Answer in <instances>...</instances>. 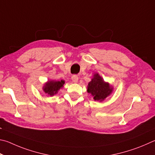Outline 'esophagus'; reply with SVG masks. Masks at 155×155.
<instances>
[{"mask_svg":"<svg viewBox=\"0 0 155 155\" xmlns=\"http://www.w3.org/2000/svg\"><path fill=\"white\" fill-rule=\"evenodd\" d=\"M71 79H72V81L73 82L77 83L78 82V76L76 75H72Z\"/></svg>","mask_w":155,"mask_h":155,"instance_id":"1","label":"esophagus"}]
</instances>
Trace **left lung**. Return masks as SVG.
Returning a JSON list of instances; mask_svg holds the SVG:
<instances>
[{
    "label": "left lung",
    "mask_w": 155,
    "mask_h": 155,
    "mask_svg": "<svg viewBox=\"0 0 155 155\" xmlns=\"http://www.w3.org/2000/svg\"><path fill=\"white\" fill-rule=\"evenodd\" d=\"M87 92L91 94L94 101H103L110 96L113 88L109 83L105 82L98 73H95L90 82L88 84Z\"/></svg>",
    "instance_id": "obj_1"
}]
</instances>
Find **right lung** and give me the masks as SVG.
<instances>
[{
    "mask_svg": "<svg viewBox=\"0 0 155 155\" xmlns=\"http://www.w3.org/2000/svg\"><path fill=\"white\" fill-rule=\"evenodd\" d=\"M64 84V81H48V82L45 84L43 86V90L46 94H48L50 96H54V94L58 93L60 89L63 87Z\"/></svg>",
    "mask_w": 155,
    "mask_h": 155,
    "instance_id": "add662e5",
    "label": "right lung"
}]
</instances>
